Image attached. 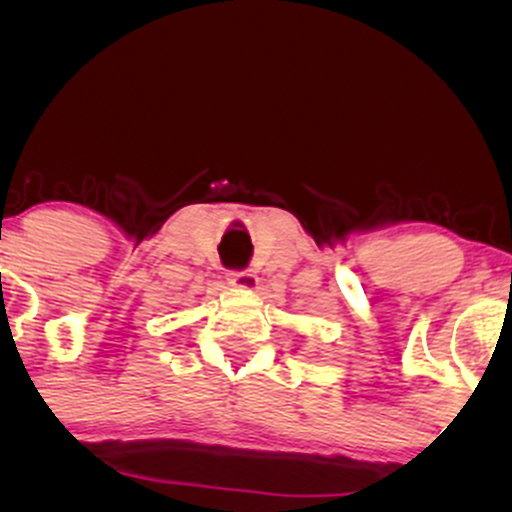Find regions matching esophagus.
Listing matches in <instances>:
<instances>
[{"label":"esophagus","instance_id":"obj_1","mask_svg":"<svg viewBox=\"0 0 512 512\" xmlns=\"http://www.w3.org/2000/svg\"><path fill=\"white\" fill-rule=\"evenodd\" d=\"M228 286H233V289H240V291H257L260 289V276L255 272H250V269H245V272H231L226 276Z\"/></svg>","mask_w":512,"mask_h":512}]
</instances>
